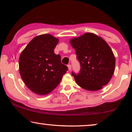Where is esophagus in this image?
Listing matches in <instances>:
<instances>
[{
	"instance_id": "esophagus-1",
	"label": "esophagus",
	"mask_w": 132,
	"mask_h": 132,
	"mask_svg": "<svg viewBox=\"0 0 132 132\" xmlns=\"http://www.w3.org/2000/svg\"><path fill=\"white\" fill-rule=\"evenodd\" d=\"M68 70H71V65L70 64H68Z\"/></svg>"
}]
</instances>
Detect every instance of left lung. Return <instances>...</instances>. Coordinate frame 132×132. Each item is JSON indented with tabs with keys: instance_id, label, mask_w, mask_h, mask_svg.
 Returning <instances> with one entry per match:
<instances>
[{
	"instance_id": "1",
	"label": "left lung",
	"mask_w": 132,
	"mask_h": 132,
	"mask_svg": "<svg viewBox=\"0 0 132 132\" xmlns=\"http://www.w3.org/2000/svg\"><path fill=\"white\" fill-rule=\"evenodd\" d=\"M80 65L79 73L71 75L80 87L97 91L106 85L115 70V58L107 43L95 34L86 33L70 41Z\"/></svg>"
}]
</instances>
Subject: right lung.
<instances>
[{"label": "right lung", "mask_w": 132, "mask_h": 132, "mask_svg": "<svg viewBox=\"0 0 132 132\" xmlns=\"http://www.w3.org/2000/svg\"><path fill=\"white\" fill-rule=\"evenodd\" d=\"M58 39L43 34L32 39L20 54L19 70L21 79L32 92L39 95L51 93L60 83L68 67L61 63L54 49Z\"/></svg>", "instance_id": "add662e5"}]
</instances>
